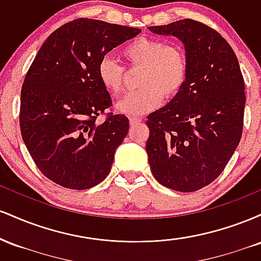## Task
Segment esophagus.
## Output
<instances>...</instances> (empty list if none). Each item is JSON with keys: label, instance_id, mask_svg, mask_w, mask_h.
<instances>
[{"label": "esophagus", "instance_id": "obj_1", "mask_svg": "<svg viewBox=\"0 0 261 261\" xmlns=\"http://www.w3.org/2000/svg\"><path fill=\"white\" fill-rule=\"evenodd\" d=\"M142 121V119L141 118H130V124L134 125V124H137V122H141Z\"/></svg>", "mask_w": 261, "mask_h": 261}]
</instances>
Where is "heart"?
<instances>
[{
  "instance_id": "heart-1",
  "label": "heart",
  "mask_w": 261,
  "mask_h": 261,
  "mask_svg": "<svg viewBox=\"0 0 261 261\" xmlns=\"http://www.w3.org/2000/svg\"><path fill=\"white\" fill-rule=\"evenodd\" d=\"M120 56L128 68H142L137 83L140 91L118 104L119 112L125 115H143L157 109L163 97H176L188 80V55L180 45L137 38L122 47ZM98 79L108 93L119 95L125 87V68L115 60L104 58L98 65Z\"/></svg>"
}]
</instances>
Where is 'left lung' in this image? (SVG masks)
<instances>
[{"label":"left lung","instance_id":"1","mask_svg":"<svg viewBox=\"0 0 261 261\" xmlns=\"http://www.w3.org/2000/svg\"><path fill=\"white\" fill-rule=\"evenodd\" d=\"M148 29L181 40L189 61L180 93L147 116L148 163L163 187L191 193L223 172L241 141L243 74L226 39L201 22L181 19Z\"/></svg>","mask_w":261,"mask_h":261}]
</instances>
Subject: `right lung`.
Segmentation results:
<instances>
[{
    "label": "right lung",
    "mask_w": 261,
    "mask_h": 261,
    "mask_svg": "<svg viewBox=\"0 0 261 261\" xmlns=\"http://www.w3.org/2000/svg\"><path fill=\"white\" fill-rule=\"evenodd\" d=\"M139 28L79 18L47 37L20 92L22 139L47 179L67 189L95 187L109 174L127 135L124 114L107 113L112 98L98 79L110 50L140 34Z\"/></svg>",
    "instance_id": "1"
}]
</instances>
